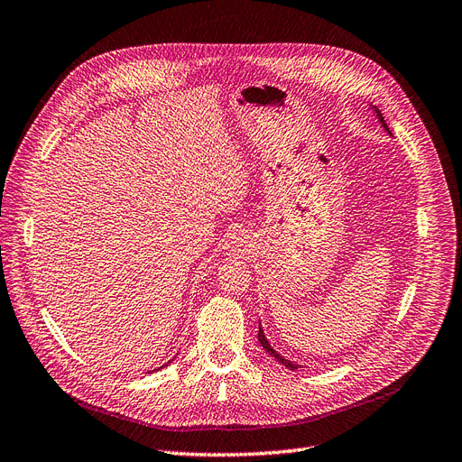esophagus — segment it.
Instances as JSON below:
<instances>
[{"label":"esophagus","mask_w":462,"mask_h":462,"mask_svg":"<svg viewBox=\"0 0 462 462\" xmlns=\"http://www.w3.org/2000/svg\"><path fill=\"white\" fill-rule=\"evenodd\" d=\"M232 245H234V247L244 245V237H242V236H234V237H232Z\"/></svg>","instance_id":"34e87169"}]
</instances>
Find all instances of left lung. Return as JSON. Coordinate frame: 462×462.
Listing matches in <instances>:
<instances>
[{
    "label": "left lung",
    "instance_id": "8db88e82",
    "mask_svg": "<svg viewBox=\"0 0 462 462\" xmlns=\"http://www.w3.org/2000/svg\"><path fill=\"white\" fill-rule=\"evenodd\" d=\"M373 110H374V114H377L379 122H381V125L384 127V131H386V133L392 136V133H390V129H388V125H386V122H384V117H383L381 110H379L377 106H373ZM259 343H261V346H263V348H264V350H266V352H268L272 357H274L276 362H280V364H282V365H285L287 369H293V371H295V369H299V365H297L295 362H289V360H285V357H283L282 354H278L274 348H272V345L268 343V338L264 337V331H263V328H261V326H259Z\"/></svg>",
    "mask_w": 462,
    "mask_h": 462
}]
</instances>
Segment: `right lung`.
Instances as JSON below:
<instances>
[{"instance_id":"add662e5","label":"right lung","mask_w":462,"mask_h":462,"mask_svg":"<svg viewBox=\"0 0 462 462\" xmlns=\"http://www.w3.org/2000/svg\"><path fill=\"white\" fill-rule=\"evenodd\" d=\"M171 362H173V360H171ZM171 362H167V364H171ZM158 369H162V367H158Z\"/></svg>"}]
</instances>
